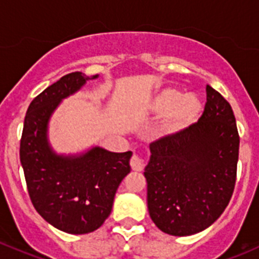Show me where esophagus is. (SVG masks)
I'll list each match as a JSON object with an SVG mask.
<instances>
[{"mask_svg": "<svg viewBox=\"0 0 259 259\" xmlns=\"http://www.w3.org/2000/svg\"><path fill=\"white\" fill-rule=\"evenodd\" d=\"M130 166L134 171H142L144 168V161L138 154H134L130 159Z\"/></svg>", "mask_w": 259, "mask_h": 259, "instance_id": "obj_1", "label": "esophagus"}]
</instances>
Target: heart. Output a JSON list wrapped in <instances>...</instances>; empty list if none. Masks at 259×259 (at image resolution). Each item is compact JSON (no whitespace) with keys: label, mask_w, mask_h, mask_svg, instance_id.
Returning a JSON list of instances; mask_svg holds the SVG:
<instances>
[{"label":"heart","mask_w":259,"mask_h":259,"mask_svg":"<svg viewBox=\"0 0 259 259\" xmlns=\"http://www.w3.org/2000/svg\"><path fill=\"white\" fill-rule=\"evenodd\" d=\"M156 113L165 115L162 130L165 134H176L197 121L202 111L199 100L193 94H184L175 89H163L156 94L151 103Z\"/></svg>","instance_id":"1"}]
</instances>
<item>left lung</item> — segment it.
<instances>
[{"instance_id": "1", "label": "left lung", "mask_w": 259, "mask_h": 259, "mask_svg": "<svg viewBox=\"0 0 259 259\" xmlns=\"http://www.w3.org/2000/svg\"><path fill=\"white\" fill-rule=\"evenodd\" d=\"M198 122L149 144L144 170L152 221L163 233L188 236L211 226L233 195L239 138L230 103L206 87Z\"/></svg>"}]
</instances>
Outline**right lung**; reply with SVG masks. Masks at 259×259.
<instances>
[{
    "instance_id": "1",
    "label": "right lung",
    "mask_w": 259,
    "mask_h": 259,
    "mask_svg": "<svg viewBox=\"0 0 259 259\" xmlns=\"http://www.w3.org/2000/svg\"><path fill=\"white\" fill-rule=\"evenodd\" d=\"M96 78L98 75L88 78L70 72L38 94L26 111L20 141V162L33 206L48 224L75 235L97 230L110 216L116 190L130 172L133 154L93 147L79 156H60L48 144L53 111Z\"/></svg>"
}]
</instances>
